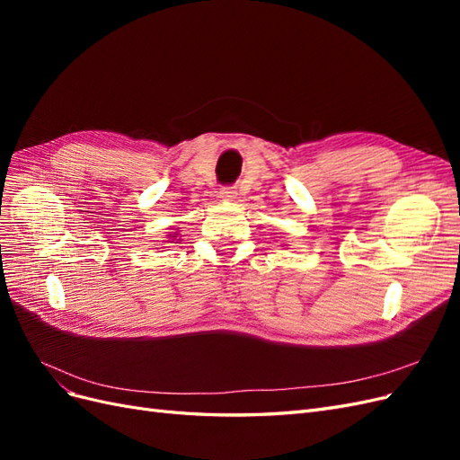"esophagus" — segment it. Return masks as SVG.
Wrapping results in <instances>:
<instances>
[{"label":"esophagus","mask_w":460,"mask_h":460,"mask_svg":"<svg viewBox=\"0 0 460 460\" xmlns=\"http://www.w3.org/2000/svg\"><path fill=\"white\" fill-rule=\"evenodd\" d=\"M218 193H220V198H222V199H228V201H230V199H234V198H235V193H238V191H235V188H234V186H222Z\"/></svg>","instance_id":"esophagus-1"}]
</instances>
